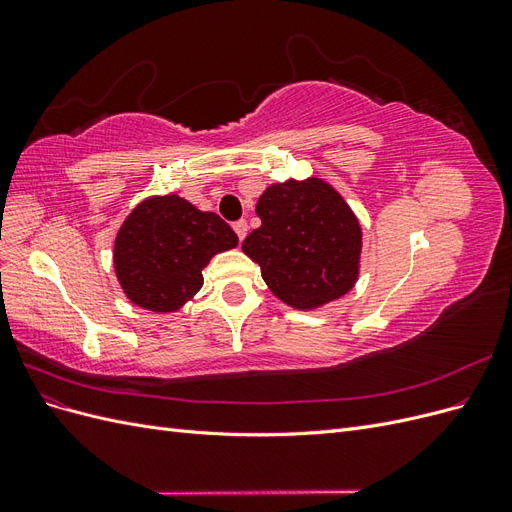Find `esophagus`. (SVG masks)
<instances>
[{
    "mask_svg": "<svg viewBox=\"0 0 512 512\" xmlns=\"http://www.w3.org/2000/svg\"><path fill=\"white\" fill-rule=\"evenodd\" d=\"M232 228H235L237 237L243 241V239H245V235H247V222H245V220H239V222L232 224Z\"/></svg>",
    "mask_w": 512,
    "mask_h": 512,
    "instance_id": "1",
    "label": "esophagus"
}]
</instances>
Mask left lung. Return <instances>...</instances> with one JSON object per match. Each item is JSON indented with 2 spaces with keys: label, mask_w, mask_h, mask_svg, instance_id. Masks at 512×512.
I'll return each instance as SVG.
<instances>
[{
  "label": "left lung",
  "mask_w": 512,
  "mask_h": 512,
  "mask_svg": "<svg viewBox=\"0 0 512 512\" xmlns=\"http://www.w3.org/2000/svg\"><path fill=\"white\" fill-rule=\"evenodd\" d=\"M256 213L262 224L241 247L277 299L314 309L354 286L361 224L333 185L316 177L273 183L258 198Z\"/></svg>",
  "instance_id": "1"
}]
</instances>
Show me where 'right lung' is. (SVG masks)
<instances>
[{
	"label": "right lung",
	"mask_w": 512,
	"mask_h": 512,
	"mask_svg": "<svg viewBox=\"0 0 512 512\" xmlns=\"http://www.w3.org/2000/svg\"><path fill=\"white\" fill-rule=\"evenodd\" d=\"M237 243L220 215L200 211L177 194L151 196L117 232L115 273L134 305L177 312L203 286L209 260Z\"/></svg>",
	"instance_id": "obj_1"
}]
</instances>
